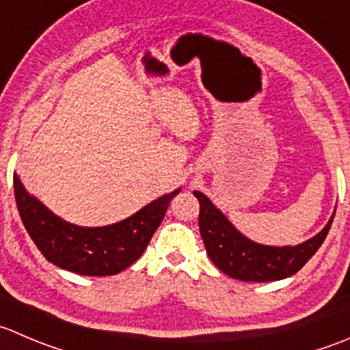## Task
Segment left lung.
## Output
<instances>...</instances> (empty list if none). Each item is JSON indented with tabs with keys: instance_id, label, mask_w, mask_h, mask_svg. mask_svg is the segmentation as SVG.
<instances>
[{
	"instance_id": "1",
	"label": "left lung",
	"mask_w": 350,
	"mask_h": 350,
	"mask_svg": "<svg viewBox=\"0 0 350 350\" xmlns=\"http://www.w3.org/2000/svg\"><path fill=\"white\" fill-rule=\"evenodd\" d=\"M200 202L198 226L206 254L226 275L244 282H272L299 272L323 244L334 215L314 237L297 246H265L244 237L203 193L193 191Z\"/></svg>"
}]
</instances>
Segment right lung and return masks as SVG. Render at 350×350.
I'll return each instance as SVG.
<instances>
[{"mask_svg": "<svg viewBox=\"0 0 350 350\" xmlns=\"http://www.w3.org/2000/svg\"><path fill=\"white\" fill-rule=\"evenodd\" d=\"M13 188L20 219L46 260L68 272L92 277L116 275L133 265L161 226L171 200L181 191L161 196L113 226L81 227L59 219L29 195L16 172Z\"/></svg>", "mask_w": 350, "mask_h": 350, "instance_id": "add662e5", "label": "right lung"}]
</instances>
